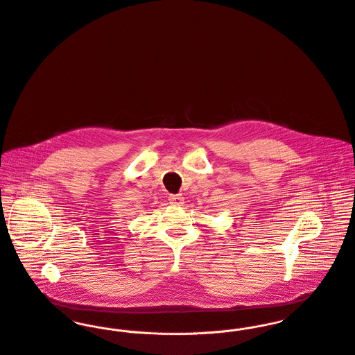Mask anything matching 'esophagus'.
<instances>
[{
  "mask_svg": "<svg viewBox=\"0 0 355 355\" xmlns=\"http://www.w3.org/2000/svg\"><path fill=\"white\" fill-rule=\"evenodd\" d=\"M184 202V197L182 194H176V196H171L169 197V203L171 205H182Z\"/></svg>",
  "mask_w": 355,
  "mask_h": 355,
  "instance_id": "34e87169",
  "label": "esophagus"
}]
</instances>
